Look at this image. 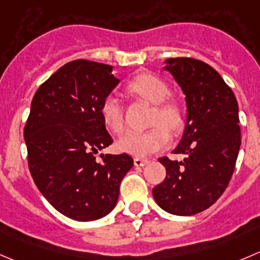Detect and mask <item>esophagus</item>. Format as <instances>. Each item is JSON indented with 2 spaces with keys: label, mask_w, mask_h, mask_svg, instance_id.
Wrapping results in <instances>:
<instances>
[{
  "label": "esophagus",
  "mask_w": 260,
  "mask_h": 260,
  "mask_svg": "<svg viewBox=\"0 0 260 260\" xmlns=\"http://www.w3.org/2000/svg\"><path fill=\"white\" fill-rule=\"evenodd\" d=\"M148 162H149V160L144 159V158H135L134 159V165L137 166V167H144L145 165H148Z\"/></svg>",
  "instance_id": "esophagus-1"
}]
</instances>
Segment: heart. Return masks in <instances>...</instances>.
Listing matches in <instances>:
<instances>
[{"label": "heart", "mask_w": 260, "mask_h": 260, "mask_svg": "<svg viewBox=\"0 0 260 260\" xmlns=\"http://www.w3.org/2000/svg\"><path fill=\"white\" fill-rule=\"evenodd\" d=\"M128 91L155 105L152 123H157L144 132H128L121 137L117 147L121 152L134 157H145L163 149L171 140L169 128L177 130L181 126V113L174 102L166 101L170 93L167 84L153 74H140L127 85ZM101 115L111 132L120 134L123 130L122 105L118 97L110 94L101 106ZM165 123V126L161 123Z\"/></svg>", "instance_id": "1"}]
</instances>
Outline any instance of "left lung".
I'll list each match as a JSON object with an SVG mask.
<instances>
[{"label": "left lung", "instance_id": "1", "mask_svg": "<svg viewBox=\"0 0 260 260\" xmlns=\"http://www.w3.org/2000/svg\"><path fill=\"white\" fill-rule=\"evenodd\" d=\"M186 102V123L176 154L184 160L159 158L166 179L153 187L163 211L192 216L206 211L223 194L234 174L241 134L234 91L208 63L195 58L165 61Z\"/></svg>", "mask_w": 260, "mask_h": 260}]
</instances>
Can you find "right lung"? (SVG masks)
<instances>
[{
  "label": "right lung",
  "instance_id": "right-lung-1",
  "mask_svg": "<svg viewBox=\"0 0 260 260\" xmlns=\"http://www.w3.org/2000/svg\"><path fill=\"white\" fill-rule=\"evenodd\" d=\"M120 83L112 66L86 60L66 63L38 88L24 128L37 187L63 216L81 222L107 216L134 160L102 154L112 144L101 106Z\"/></svg>",
  "mask_w": 260,
  "mask_h": 260
}]
</instances>
